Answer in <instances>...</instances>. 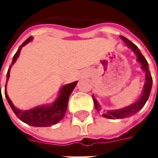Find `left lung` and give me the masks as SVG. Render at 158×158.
<instances>
[{
	"label": "left lung",
	"mask_w": 158,
	"mask_h": 158,
	"mask_svg": "<svg viewBox=\"0 0 158 158\" xmlns=\"http://www.w3.org/2000/svg\"><path fill=\"white\" fill-rule=\"evenodd\" d=\"M121 38L127 45V47L131 48L134 51V53L136 55V60L141 64L142 69L145 72V82H144V85H143V89L142 94H141L140 98L135 102H134L133 104H131V105H129L127 107H124L123 109H119V110H108L106 112H103L102 116L105 117V118H108V119H123V118L130 117V116L135 114L136 112H138L144 106L145 102H147V100L149 98L151 89H152V83H153V79H152L151 73H150L149 68H148V63H147L146 59L144 58V56L142 55V53L140 52L139 48H137L134 43H132L130 40H128L126 37L121 36ZM92 98H93L95 109L98 111H101L102 108L99 105L97 100L94 98L93 95H92Z\"/></svg>",
	"instance_id": "8db88e82"
}]
</instances>
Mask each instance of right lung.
Instances as JSON below:
<instances>
[{
	"instance_id": "add662e5",
	"label": "right lung",
	"mask_w": 158,
	"mask_h": 158,
	"mask_svg": "<svg viewBox=\"0 0 158 158\" xmlns=\"http://www.w3.org/2000/svg\"><path fill=\"white\" fill-rule=\"evenodd\" d=\"M33 37H29L27 38L23 44L22 46L19 48L15 53V55L13 57V61H12V65L11 67L15 64L16 59L18 58L19 55H20V51L23 47H24L26 44H28L30 41H32ZM10 69H8L7 72V80L10 77ZM78 81L64 85L61 89L60 91L58 93V96L56 98V100L50 105H42V106H37L35 107L31 110H22L17 109L15 106L13 104L12 101L10 100L7 92H6V84H5V97L6 100L9 103V105L11 106L12 110H14V112L15 113V115L23 123L32 125V126H35V127H48V126H52L56 123H57L60 120H62L65 116V113L68 109V103H69V96L71 94V92L73 91L74 88L76 87ZM0 91H1V85H0Z\"/></svg>"
}]
</instances>
